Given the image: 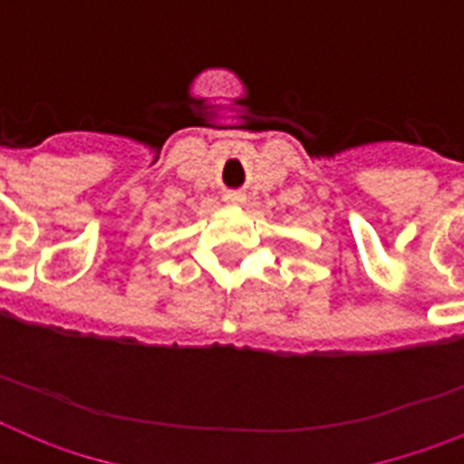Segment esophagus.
Instances as JSON below:
<instances>
[{
    "label": "esophagus",
    "mask_w": 464,
    "mask_h": 464,
    "mask_svg": "<svg viewBox=\"0 0 464 464\" xmlns=\"http://www.w3.org/2000/svg\"><path fill=\"white\" fill-rule=\"evenodd\" d=\"M224 202L226 204H243L246 202V195H240V192H226Z\"/></svg>",
    "instance_id": "obj_1"
}]
</instances>
